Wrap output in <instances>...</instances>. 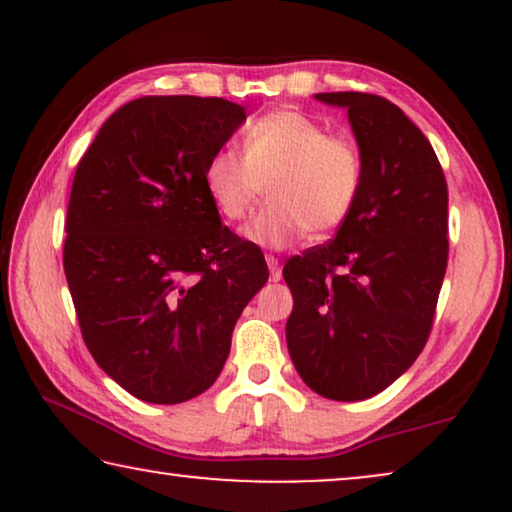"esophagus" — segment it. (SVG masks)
<instances>
[{"label":"esophagus","instance_id":"esophagus-1","mask_svg":"<svg viewBox=\"0 0 512 512\" xmlns=\"http://www.w3.org/2000/svg\"><path fill=\"white\" fill-rule=\"evenodd\" d=\"M265 261H268V268H270V279L272 282H279V279H282V265H279V261L272 254L265 256Z\"/></svg>","mask_w":512,"mask_h":512}]
</instances>
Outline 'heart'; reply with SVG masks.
Returning <instances> with one entry per match:
<instances>
[{
	"label": "heart",
	"instance_id": "heart-1",
	"mask_svg": "<svg viewBox=\"0 0 512 512\" xmlns=\"http://www.w3.org/2000/svg\"><path fill=\"white\" fill-rule=\"evenodd\" d=\"M363 179L359 142L296 109L261 116L244 132L242 153L216 151L202 170L209 200L228 221H242L268 184L270 202L244 233L272 249L289 247L305 230L324 237L345 226Z\"/></svg>",
	"mask_w": 512,
	"mask_h": 512
}]
</instances>
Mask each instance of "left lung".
I'll return each mask as SVG.
<instances>
[{
	"label": "left lung",
	"mask_w": 512,
	"mask_h": 512,
	"mask_svg": "<svg viewBox=\"0 0 512 512\" xmlns=\"http://www.w3.org/2000/svg\"><path fill=\"white\" fill-rule=\"evenodd\" d=\"M347 109L366 179L338 235L291 256L286 345L303 382L333 401L380 394L429 340L450 254L447 181L424 132L370 93H319Z\"/></svg>",
	"instance_id": "1"
}]
</instances>
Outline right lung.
Returning a JSON list of instances; mask_svg holds the SVG:
<instances>
[{"label": "right lung", "instance_id": "right-lung-1", "mask_svg": "<svg viewBox=\"0 0 512 512\" xmlns=\"http://www.w3.org/2000/svg\"><path fill=\"white\" fill-rule=\"evenodd\" d=\"M244 118L221 97H137L76 165L69 293L97 366L139 401L184 403L212 387L235 321L268 282L263 251L223 226L202 184Z\"/></svg>", "mask_w": 512, "mask_h": 512}]
</instances>
